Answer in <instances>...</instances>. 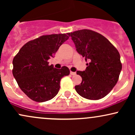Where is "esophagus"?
Instances as JSON below:
<instances>
[{
	"label": "esophagus",
	"instance_id": "obj_1",
	"mask_svg": "<svg viewBox=\"0 0 135 135\" xmlns=\"http://www.w3.org/2000/svg\"><path fill=\"white\" fill-rule=\"evenodd\" d=\"M70 74H71V75H75V74H76V72H72V71H71V72H70Z\"/></svg>",
	"mask_w": 135,
	"mask_h": 135
}]
</instances>
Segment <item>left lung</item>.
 Masks as SVG:
<instances>
[{
    "label": "left lung",
    "mask_w": 135,
    "mask_h": 135,
    "mask_svg": "<svg viewBox=\"0 0 135 135\" xmlns=\"http://www.w3.org/2000/svg\"><path fill=\"white\" fill-rule=\"evenodd\" d=\"M77 51L86 61L84 71H77L82 77L75 86L77 93L88 100H99L110 92L118 81L122 70L120 55L107 38L94 31L83 29L68 33Z\"/></svg>",
    "instance_id": "left-lung-1"
}]
</instances>
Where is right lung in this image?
<instances>
[{
  "label": "right lung",
  "instance_id": "1",
  "mask_svg": "<svg viewBox=\"0 0 135 135\" xmlns=\"http://www.w3.org/2000/svg\"><path fill=\"white\" fill-rule=\"evenodd\" d=\"M65 33L42 35L26 43L13 58V74L20 89L31 100L44 102L58 94L63 77L70 70L49 65L60 46L69 39Z\"/></svg>",
  "mask_w": 135,
  "mask_h": 135
}]
</instances>
